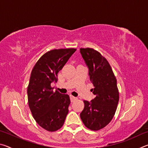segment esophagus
Instances as JSON below:
<instances>
[{
    "label": "esophagus",
    "instance_id": "34e87169",
    "mask_svg": "<svg viewBox=\"0 0 148 148\" xmlns=\"http://www.w3.org/2000/svg\"><path fill=\"white\" fill-rule=\"evenodd\" d=\"M71 102H74L75 101H76V100L77 99L76 97H73V96H72V95H71Z\"/></svg>",
    "mask_w": 148,
    "mask_h": 148
}]
</instances>
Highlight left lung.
<instances>
[{"instance_id": "left-lung-1", "label": "left lung", "mask_w": 148, "mask_h": 148, "mask_svg": "<svg viewBox=\"0 0 148 148\" xmlns=\"http://www.w3.org/2000/svg\"><path fill=\"white\" fill-rule=\"evenodd\" d=\"M80 53L89 68L91 91L95 98L84 101L80 117L87 128L99 131L109 124L116 113L119 102L117 79L106 59L92 48H80Z\"/></svg>"}]
</instances>
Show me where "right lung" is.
Masks as SVG:
<instances>
[{
	"mask_svg": "<svg viewBox=\"0 0 148 148\" xmlns=\"http://www.w3.org/2000/svg\"><path fill=\"white\" fill-rule=\"evenodd\" d=\"M76 51L74 48L50 50L32 70L27 87L29 106L35 121L46 131L61 129L69 113V96L53 91L51 84L57 82L58 72Z\"/></svg>",
	"mask_w": 148,
	"mask_h": 148,
	"instance_id": "add662e5",
	"label": "right lung"
}]
</instances>
